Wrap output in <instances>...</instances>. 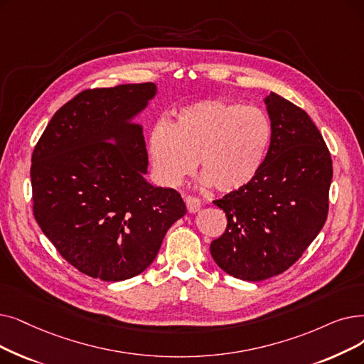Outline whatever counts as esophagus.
Masks as SVG:
<instances>
[{
    "instance_id": "esophagus-1",
    "label": "esophagus",
    "mask_w": 364,
    "mask_h": 364,
    "mask_svg": "<svg viewBox=\"0 0 364 364\" xmlns=\"http://www.w3.org/2000/svg\"><path fill=\"white\" fill-rule=\"evenodd\" d=\"M184 200H186V205H187V210H188V213H198V211L200 210V200H199L198 198L191 196V195H187V196L184 198Z\"/></svg>"
}]
</instances>
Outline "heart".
<instances>
[{"mask_svg": "<svg viewBox=\"0 0 364 364\" xmlns=\"http://www.w3.org/2000/svg\"><path fill=\"white\" fill-rule=\"evenodd\" d=\"M272 139L263 109L221 100L181 108L171 124L159 122L149 135L156 180L177 186L196 164L203 183L220 193L245 187L262 168Z\"/></svg>", "mask_w": 364, "mask_h": 364, "instance_id": "heart-1", "label": "heart"}]
</instances>
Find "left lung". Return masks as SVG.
Listing matches in <instances>:
<instances>
[{
  "mask_svg": "<svg viewBox=\"0 0 364 364\" xmlns=\"http://www.w3.org/2000/svg\"><path fill=\"white\" fill-rule=\"evenodd\" d=\"M272 139L256 177L214 200L228 226L211 242L226 274L244 281L279 275L296 263L323 229L333 177L331 157L311 117L271 92L264 98Z\"/></svg>",
  "mask_w": 364,
  "mask_h": 364,
  "instance_id": "8db88e82",
  "label": "left lung"
}]
</instances>
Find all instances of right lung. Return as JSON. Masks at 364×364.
Returning <instances> with one entry per match:
<instances>
[{
  "label": "right lung",
  "instance_id": "add662e5",
  "mask_svg": "<svg viewBox=\"0 0 364 364\" xmlns=\"http://www.w3.org/2000/svg\"><path fill=\"white\" fill-rule=\"evenodd\" d=\"M154 83L83 90L62 105L33 153L34 217L59 255L102 281L151 264L165 233L186 214L181 195L146 180L149 156L132 122Z\"/></svg>",
  "mask_w": 364,
  "mask_h": 364
}]
</instances>
